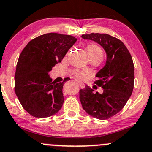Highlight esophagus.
I'll return each instance as SVG.
<instances>
[{
	"instance_id": "obj_1",
	"label": "esophagus",
	"mask_w": 152,
	"mask_h": 152,
	"mask_svg": "<svg viewBox=\"0 0 152 152\" xmlns=\"http://www.w3.org/2000/svg\"><path fill=\"white\" fill-rule=\"evenodd\" d=\"M76 83H77V84H79V86H80V87H81V88H84V84H83L82 82H81V81H76Z\"/></svg>"
}]
</instances>
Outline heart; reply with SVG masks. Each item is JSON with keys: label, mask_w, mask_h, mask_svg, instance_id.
<instances>
[{"label": "heart", "mask_w": 152, "mask_h": 152, "mask_svg": "<svg viewBox=\"0 0 152 152\" xmlns=\"http://www.w3.org/2000/svg\"><path fill=\"white\" fill-rule=\"evenodd\" d=\"M86 50H87V53L90 57V59L93 58H100L102 60L103 58V50L102 49L99 47L98 45L95 44H90L87 46L86 48ZM70 52L71 51H68L66 54V57H68L70 55ZM73 73L76 77H77L78 79H84L86 77V74L84 72L80 71V70H73Z\"/></svg>", "instance_id": "obj_1"}]
</instances>
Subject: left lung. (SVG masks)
Listing matches in <instances>:
<instances>
[{
  "instance_id": "8db88e82",
  "label": "left lung",
  "mask_w": 152,
  "mask_h": 152,
  "mask_svg": "<svg viewBox=\"0 0 152 152\" xmlns=\"http://www.w3.org/2000/svg\"><path fill=\"white\" fill-rule=\"evenodd\" d=\"M98 43L107 54L104 68L94 81L103 89L94 93L88 86L79 90V99L84 111L97 119H108L122 109L134 87V65L132 56L122 41L105 33H92L81 36Z\"/></svg>"
}]
</instances>
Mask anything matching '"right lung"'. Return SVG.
I'll use <instances>...</instances> for the list:
<instances>
[{"instance_id": "add662e5", "label": "right lung", "mask_w": 152, "mask_h": 152, "mask_svg": "<svg viewBox=\"0 0 152 152\" xmlns=\"http://www.w3.org/2000/svg\"><path fill=\"white\" fill-rule=\"evenodd\" d=\"M77 38L49 33L33 38L22 51L16 68L14 91L24 109L31 116L46 118L61 109L64 81L55 83L49 72L61 63Z\"/></svg>"}]
</instances>
